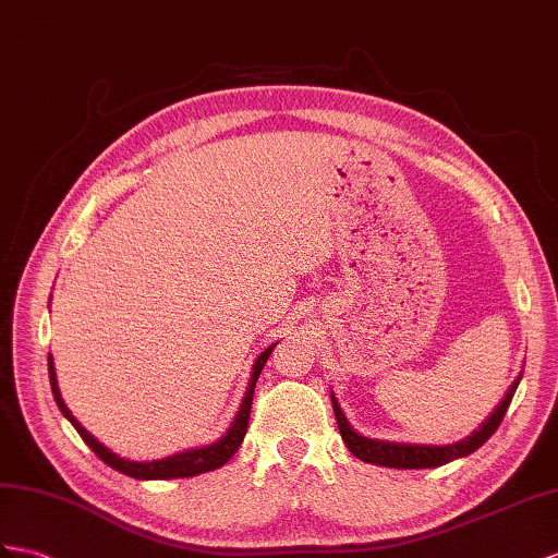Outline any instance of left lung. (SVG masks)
I'll return each mask as SVG.
<instances>
[{
  "mask_svg": "<svg viewBox=\"0 0 558 558\" xmlns=\"http://www.w3.org/2000/svg\"><path fill=\"white\" fill-rule=\"evenodd\" d=\"M521 376L515 378L513 386L501 400V404L493 412V416L485 421L481 430H475L469 440H461L457 445H447V447H426V445H398V442H381V440H369L357 436L355 430L350 428L348 418L343 416L341 407H338L336 398L331 396L333 402V414H336V424L338 430L348 445V450L355 454L357 459L366 461V464H378V466H388V469H433V466H442L447 461H454L459 457H466L471 452L478 450L481 445L493 438V433L499 428L501 418H505L511 398L515 388H519Z\"/></svg>",
  "mask_w": 558,
  "mask_h": 558,
  "instance_id": "obj_1",
  "label": "left lung"
}]
</instances>
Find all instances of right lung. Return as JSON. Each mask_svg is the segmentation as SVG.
<instances>
[{
	"label": "right lung",
	"mask_w": 558,
	"mask_h": 558,
	"mask_svg": "<svg viewBox=\"0 0 558 558\" xmlns=\"http://www.w3.org/2000/svg\"><path fill=\"white\" fill-rule=\"evenodd\" d=\"M271 350L275 345L267 348L260 357L255 360L253 366V378H251V388L246 392V400L241 404V412L234 421V426L229 428L227 436L222 440H217L208 447H201V450H192V452H182V454H174L168 459H160V461H148V464H140V461H128L118 454H113L111 450H106V447L97 440L92 438L89 433L77 424V418L71 414V410L63 404L61 400V392L57 386V374H53V364H51V355H49V381H51V392H53V400H57L59 410L63 412V416L71 421L75 426V430L80 433V438H83L89 447L92 452L97 454L104 464H108L111 469L132 475V478H140V481H166V478H189V475H198V473H206V471H215L225 466L229 459L236 454V450L243 442V436H246L248 430V421H251V404H253V392H255V381L257 376H260L263 366L267 362V357L271 355Z\"/></svg>",
	"instance_id": "right-lung-1"
}]
</instances>
